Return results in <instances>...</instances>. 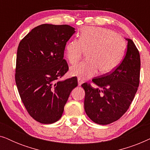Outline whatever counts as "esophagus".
Masks as SVG:
<instances>
[{"instance_id": "34e87169", "label": "esophagus", "mask_w": 150, "mask_h": 150, "mask_svg": "<svg viewBox=\"0 0 150 150\" xmlns=\"http://www.w3.org/2000/svg\"><path fill=\"white\" fill-rule=\"evenodd\" d=\"M78 83H79V85L81 86L82 85V83H83V81L81 79V78L79 77L78 78Z\"/></svg>"}]
</instances>
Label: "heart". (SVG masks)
Listing matches in <instances>:
<instances>
[{"instance_id": "obj_1", "label": "heart", "mask_w": 150, "mask_h": 150, "mask_svg": "<svg viewBox=\"0 0 150 150\" xmlns=\"http://www.w3.org/2000/svg\"><path fill=\"white\" fill-rule=\"evenodd\" d=\"M126 48L124 39L113 30L102 27L83 28L79 40H72L65 45V55L71 65L79 62L85 52L87 60L71 67L69 73L85 79L95 76L98 70L102 74L110 72L122 60Z\"/></svg>"}]
</instances>
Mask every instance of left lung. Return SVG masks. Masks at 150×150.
Instances as JSON below:
<instances>
[{"mask_svg":"<svg viewBox=\"0 0 150 150\" xmlns=\"http://www.w3.org/2000/svg\"><path fill=\"white\" fill-rule=\"evenodd\" d=\"M128 41L126 54L120 65L111 72L95 78L81 86L85 91V110L96 124L106 125L118 120L130 107L140 81L141 59L133 41Z\"/></svg>","mask_w":150,"mask_h":150,"instance_id":"obj_1","label":"left lung"}]
</instances>
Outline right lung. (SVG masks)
Here are the masks:
<instances>
[{
	"instance_id": "right-lung-1",
	"label": "right lung",
	"mask_w": 150,
	"mask_h": 150,
	"mask_svg": "<svg viewBox=\"0 0 150 150\" xmlns=\"http://www.w3.org/2000/svg\"><path fill=\"white\" fill-rule=\"evenodd\" d=\"M74 30L67 24H41L18 47L15 79L18 92L28 114L42 124H52L61 117L69 94L78 85L76 77L58 81L69 69L63 55Z\"/></svg>"
}]
</instances>
